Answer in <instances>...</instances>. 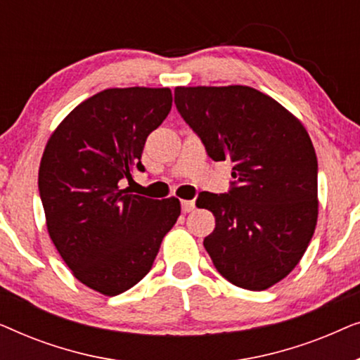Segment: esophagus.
Here are the masks:
<instances>
[{
    "label": "esophagus",
    "mask_w": 360,
    "mask_h": 360,
    "mask_svg": "<svg viewBox=\"0 0 360 360\" xmlns=\"http://www.w3.org/2000/svg\"><path fill=\"white\" fill-rule=\"evenodd\" d=\"M193 210H195V201L181 200V211H184V213H190V211Z\"/></svg>",
    "instance_id": "obj_1"
}]
</instances>
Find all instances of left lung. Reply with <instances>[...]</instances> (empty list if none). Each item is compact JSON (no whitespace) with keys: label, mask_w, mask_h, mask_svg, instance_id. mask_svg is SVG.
<instances>
[{"label":"left lung","mask_w":360,"mask_h":360,"mask_svg":"<svg viewBox=\"0 0 360 360\" xmlns=\"http://www.w3.org/2000/svg\"><path fill=\"white\" fill-rule=\"evenodd\" d=\"M175 105L214 162L233 164V188L203 191L214 214L203 244L236 287L267 290L302 260L318 221V160L302 121L255 88L176 86Z\"/></svg>","instance_id":"left-lung-1"}]
</instances>
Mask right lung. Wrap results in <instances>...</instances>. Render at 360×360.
Returning a JSON list of instances; mask_svg holds the SVG:
<instances>
[{"instance_id": "obj_1", "label": "right lung", "mask_w": 360, "mask_h": 360, "mask_svg": "<svg viewBox=\"0 0 360 360\" xmlns=\"http://www.w3.org/2000/svg\"><path fill=\"white\" fill-rule=\"evenodd\" d=\"M172 108L170 88H108L82 101L49 137L39 191L53 245L73 277L115 297L149 272L180 216L175 196L121 188L142 169L147 136Z\"/></svg>"}]
</instances>
